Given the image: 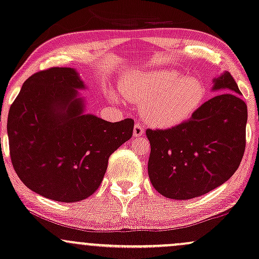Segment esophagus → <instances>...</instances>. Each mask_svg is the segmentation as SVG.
I'll return each mask as SVG.
<instances>
[{
    "mask_svg": "<svg viewBox=\"0 0 259 259\" xmlns=\"http://www.w3.org/2000/svg\"><path fill=\"white\" fill-rule=\"evenodd\" d=\"M143 134H145V127L141 125L140 123H136L135 126H134V135L136 137H141L143 136Z\"/></svg>",
    "mask_w": 259,
    "mask_h": 259,
    "instance_id": "1",
    "label": "esophagus"
}]
</instances>
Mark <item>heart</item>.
<instances>
[{
	"mask_svg": "<svg viewBox=\"0 0 259 259\" xmlns=\"http://www.w3.org/2000/svg\"><path fill=\"white\" fill-rule=\"evenodd\" d=\"M129 99L143 104V117L150 125L172 127L194 114L205 99V87L194 77L175 70L145 71L122 86Z\"/></svg>",
	"mask_w": 259,
	"mask_h": 259,
	"instance_id": "heart-1",
	"label": "heart"
}]
</instances>
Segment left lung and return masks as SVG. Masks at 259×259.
<instances>
[{"instance_id":"left-lung-1","label":"left lung","mask_w":259,"mask_h":259,"mask_svg":"<svg viewBox=\"0 0 259 259\" xmlns=\"http://www.w3.org/2000/svg\"><path fill=\"white\" fill-rule=\"evenodd\" d=\"M226 90L205 101L191 118L169 129H147L148 175L154 189L172 199H190L227 182L246 145L247 106L231 73L214 81Z\"/></svg>"}]
</instances>
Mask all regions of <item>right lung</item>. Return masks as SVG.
<instances>
[{"mask_svg": "<svg viewBox=\"0 0 259 259\" xmlns=\"http://www.w3.org/2000/svg\"><path fill=\"white\" fill-rule=\"evenodd\" d=\"M71 68L29 76L13 101L7 133L12 165L32 191L70 203L99 188L110 155L132 139L134 119L111 123L83 114V88Z\"/></svg>", "mask_w": 259, "mask_h": 259, "instance_id": "1", "label": "right lung"}]
</instances>
